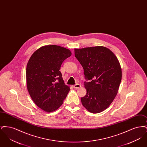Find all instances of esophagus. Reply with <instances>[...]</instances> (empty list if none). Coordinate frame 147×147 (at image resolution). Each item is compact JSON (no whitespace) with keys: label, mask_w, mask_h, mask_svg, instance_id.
I'll list each match as a JSON object with an SVG mask.
<instances>
[{"label":"esophagus","mask_w":147,"mask_h":147,"mask_svg":"<svg viewBox=\"0 0 147 147\" xmlns=\"http://www.w3.org/2000/svg\"><path fill=\"white\" fill-rule=\"evenodd\" d=\"M73 88H75V89H79V88H80L81 87V85H80V84H76V85H74L73 86Z\"/></svg>","instance_id":"1"}]
</instances>
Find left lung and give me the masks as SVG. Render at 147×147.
Here are the masks:
<instances>
[{
  "instance_id": "left-lung-1",
  "label": "left lung",
  "mask_w": 147,
  "mask_h": 147,
  "mask_svg": "<svg viewBox=\"0 0 147 147\" xmlns=\"http://www.w3.org/2000/svg\"><path fill=\"white\" fill-rule=\"evenodd\" d=\"M75 57L84 69L86 94L81 98L84 107L93 113L106 110L116 97L122 79L119 60L103 46L74 49Z\"/></svg>"
}]
</instances>
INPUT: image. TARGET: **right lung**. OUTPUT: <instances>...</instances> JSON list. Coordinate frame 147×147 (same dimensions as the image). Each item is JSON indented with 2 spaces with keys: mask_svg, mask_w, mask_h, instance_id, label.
<instances>
[{
  "mask_svg": "<svg viewBox=\"0 0 147 147\" xmlns=\"http://www.w3.org/2000/svg\"><path fill=\"white\" fill-rule=\"evenodd\" d=\"M71 55L69 49L47 45L37 49L28 60L27 88L35 104L46 112L57 110L69 91L59 69L63 61Z\"/></svg>",
  "mask_w": 147,
  "mask_h": 147,
  "instance_id": "obj_1",
  "label": "right lung"
}]
</instances>
